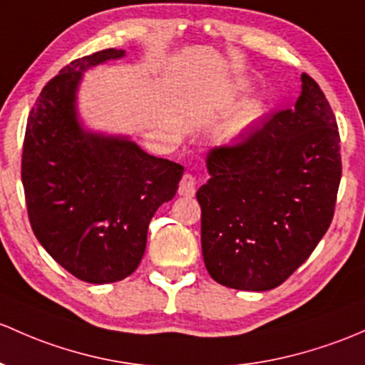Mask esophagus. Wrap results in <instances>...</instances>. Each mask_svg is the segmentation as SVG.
<instances>
[{
  "instance_id": "1",
  "label": "esophagus",
  "mask_w": 365,
  "mask_h": 365,
  "mask_svg": "<svg viewBox=\"0 0 365 365\" xmlns=\"http://www.w3.org/2000/svg\"><path fill=\"white\" fill-rule=\"evenodd\" d=\"M178 194L185 195V197H192L195 194V176L192 173H183L178 185Z\"/></svg>"
}]
</instances>
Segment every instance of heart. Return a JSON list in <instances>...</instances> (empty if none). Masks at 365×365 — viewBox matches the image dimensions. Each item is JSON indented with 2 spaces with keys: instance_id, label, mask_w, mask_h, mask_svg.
<instances>
[{
  "instance_id": "heart-1",
  "label": "heart",
  "mask_w": 365,
  "mask_h": 365,
  "mask_svg": "<svg viewBox=\"0 0 365 365\" xmlns=\"http://www.w3.org/2000/svg\"><path fill=\"white\" fill-rule=\"evenodd\" d=\"M252 113H255V112H253V110H250V112H247V115H245V118H248V117H250Z\"/></svg>"
}]
</instances>
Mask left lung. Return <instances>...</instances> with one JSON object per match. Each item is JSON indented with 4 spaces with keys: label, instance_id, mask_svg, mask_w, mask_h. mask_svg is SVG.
I'll return each instance as SVG.
<instances>
[{
    "label": "left lung",
    "instance_id": "left-lung-1",
    "mask_svg": "<svg viewBox=\"0 0 365 365\" xmlns=\"http://www.w3.org/2000/svg\"><path fill=\"white\" fill-rule=\"evenodd\" d=\"M295 108L279 110L206 157L197 190L208 273L236 290L282 285L312 255L334 217L339 131L320 86L302 73Z\"/></svg>",
    "mask_w": 365,
    "mask_h": 365
}]
</instances>
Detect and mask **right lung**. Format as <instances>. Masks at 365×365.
I'll list each match as a JSON object with an SVG mask.
<instances>
[{
	"label": "right lung",
	"mask_w": 365,
	"mask_h": 365,
	"mask_svg": "<svg viewBox=\"0 0 365 365\" xmlns=\"http://www.w3.org/2000/svg\"><path fill=\"white\" fill-rule=\"evenodd\" d=\"M125 51L71 61L34 103L22 147V185L34 236L87 283L134 273L153 213L175 197L183 166L148 155L128 138L87 133L76 118L82 73Z\"/></svg>",
	"instance_id": "right-lung-1"
}]
</instances>
